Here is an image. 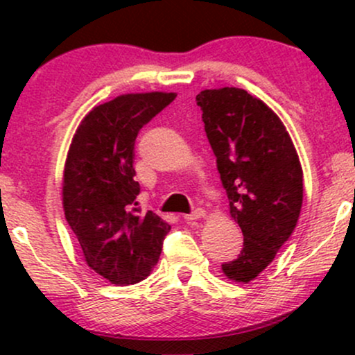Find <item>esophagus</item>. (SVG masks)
<instances>
[{
	"mask_svg": "<svg viewBox=\"0 0 355 355\" xmlns=\"http://www.w3.org/2000/svg\"><path fill=\"white\" fill-rule=\"evenodd\" d=\"M205 210L203 209H197V210H193L191 211V214H189V215H183V218H185V222H193V220H200V218H203L205 217Z\"/></svg>",
	"mask_w": 355,
	"mask_h": 355,
	"instance_id": "obj_1",
	"label": "esophagus"
}]
</instances>
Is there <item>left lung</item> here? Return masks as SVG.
Wrapping results in <instances>:
<instances>
[{"mask_svg":"<svg viewBox=\"0 0 355 355\" xmlns=\"http://www.w3.org/2000/svg\"><path fill=\"white\" fill-rule=\"evenodd\" d=\"M197 103L229 195L230 217L243 234V248L237 259L222 263V272L248 284L295 229L304 198L302 166L282 120L245 89H203Z\"/></svg>","mask_w":355,"mask_h":355,"instance_id":"left-lung-1","label":"left lung"}]
</instances>
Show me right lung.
I'll list each match as a JSON object with an SVG mask.
<instances>
[{
	"label": "right lung",
	"mask_w": 355,
	"mask_h": 355,
	"mask_svg": "<svg viewBox=\"0 0 355 355\" xmlns=\"http://www.w3.org/2000/svg\"><path fill=\"white\" fill-rule=\"evenodd\" d=\"M177 93H126L93 107L73 135L63 170V210L85 262L110 284L144 280L157 266L170 225L138 214L133 148L145 123Z\"/></svg>",
	"instance_id": "1"
}]
</instances>
